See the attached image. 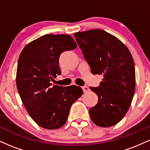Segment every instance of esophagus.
I'll use <instances>...</instances> for the list:
<instances>
[{"label":"esophagus","mask_w":150,"mask_h":150,"mask_svg":"<svg viewBox=\"0 0 150 150\" xmlns=\"http://www.w3.org/2000/svg\"><path fill=\"white\" fill-rule=\"evenodd\" d=\"M82 90H83V92L85 93L89 92V88L88 87H87V86H84V87H82Z\"/></svg>","instance_id":"34e87169"}]
</instances>
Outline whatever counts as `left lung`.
I'll list each match as a JSON object with an SVG mask.
<instances>
[{"label":"left lung","mask_w":150,"mask_h":150,"mask_svg":"<svg viewBox=\"0 0 150 150\" xmlns=\"http://www.w3.org/2000/svg\"><path fill=\"white\" fill-rule=\"evenodd\" d=\"M74 37L92 73L104 76L99 87H90L98 97L89 110L91 119L102 128L116 125L126 114L135 90L131 53L118 38L101 29L76 32Z\"/></svg>","instance_id":"left-lung-1"}]
</instances>
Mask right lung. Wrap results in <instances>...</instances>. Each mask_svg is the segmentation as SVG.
I'll return each mask as SVG.
<instances>
[{
    "instance_id": "obj_1",
    "label": "right lung",
    "mask_w": 150,
    "mask_h": 150,
    "mask_svg": "<svg viewBox=\"0 0 150 150\" xmlns=\"http://www.w3.org/2000/svg\"><path fill=\"white\" fill-rule=\"evenodd\" d=\"M77 46L68 34H46L27 44L20 53L17 88L29 115L43 128L54 130L64 125L72 104L83 94L78 86L52 87L51 83L61 73L60 55Z\"/></svg>"
}]
</instances>
